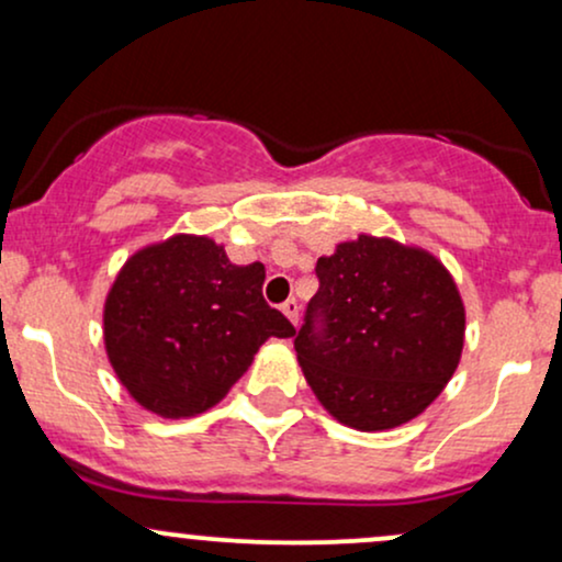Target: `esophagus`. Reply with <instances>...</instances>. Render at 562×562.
I'll use <instances>...</instances> for the list:
<instances>
[{
  "label": "esophagus",
  "mask_w": 562,
  "mask_h": 562,
  "mask_svg": "<svg viewBox=\"0 0 562 562\" xmlns=\"http://www.w3.org/2000/svg\"><path fill=\"white\" fill-rule=\"evenodd\" d=\"M280 308H282V314H285V317L293 322V325H299V301L290 299V301L282 303Z\"/></svg>",
  "instance_id": "34e87169"
}]
</instances>
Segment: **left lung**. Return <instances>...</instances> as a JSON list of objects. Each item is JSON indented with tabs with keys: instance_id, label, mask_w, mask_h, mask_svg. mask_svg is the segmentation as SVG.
Listing matches in <instances>:
<instances>
[{
	"instance_id": "1",
	"label": "left lung",
	"mask_w": 562,
	"mask_h": 562,
	"mask_svg": "<svg viewBox=\"0 0 562 562\" xmlns=\"http://www.w3.org/2000/svg\"><path fill=\"white\" fill-rule=\"evenodd\" d=\"M317 277L295 353L319 404L364 434L423 415L465 346V303L449 269L420 245L362 232L322 256Z\"/></svg>"
}]
</instances>
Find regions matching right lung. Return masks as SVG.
Wrapping results in <instances>:
<instances>
[{
	"mask_svg": "<svg viewBox=\"0 0 562 562\" xmlns=\"http://www.w3.org/2000/svg\"><path fill=\"white\" fill-rule=\"evenodd\" d=\"M261 261L237 267L205 235L128 256L102 308V338L128 396L158 417H195L227 396L269 338L295 327L261 295Z\"/></svg>",
	"mask_w": 562,
	"mask_h": 562,
	"instance_id": "1",
	"label": "right lung"
}]
</instances>
